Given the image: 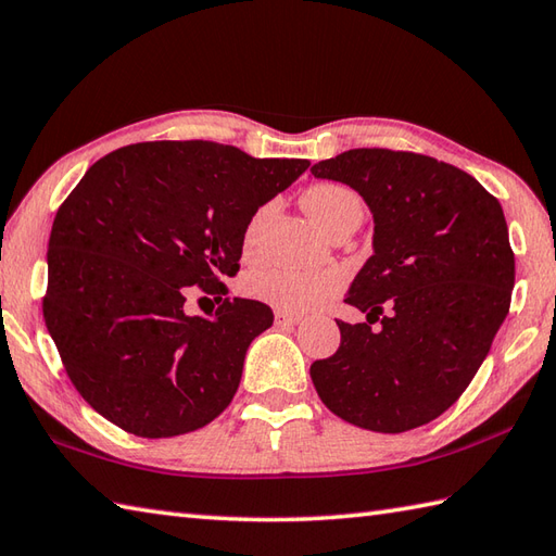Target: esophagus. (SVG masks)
Segmentation results:
<instances>
[{
  "label": "esophagus",
  "mask_w": 556,
  "mask_h": 556,
  "mask_svg": "<svg viewBox=\"0 0 556 556\" xmlns=\"http://www.w3.org/2000/svg\"><path fill=\"white\" fill-rule=\"evenodd\" d=\"M301 323V317L299 315H289V313H275V325L277 327H293V325H299Z\"/></svg>",
  "instance_id": "1"
}]
</instances>
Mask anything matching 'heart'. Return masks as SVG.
I'll list each match as a JSON object with an SVG mask.
<instances>
[{
    "mask_svg": "<svg viewBox=\"0 0 556 556\" xmlns=\"http://www.w3.org/2000/svg\"><path fill=\"white\" fill-rule=\"evenodd\" d=\"M303 205L308 215L327 229L351 212H363L361 198L351 191V188L341 184H315L303 195ZM271 203L260 207L251 217L243 233L245 251L255 245V236L260 224L267 217ZM344 285V277L337 269H287V267H265L255 269L243 279V291L248 296L267 303L269 308L279 313L299 315L308 313L315 305H320L325 299L334 296V293Z\"/></svg>",
    "mask_w": 556,
    "mask_h": 556,
    "instance_id": "obj_1",
    "label": "heart"
}]
</instances>
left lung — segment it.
Returning a JSON list of instances; mask_svg holds the SVG:
<instances>
[{
	"label": "left lung",
	"mask_w": 556,
	"mask_h": 556,
	"mask_svg": "<svg viewBox=\"0 0 556 556\" xmlns=\"http://www.w3.org/2000/svg\"><path fill=\"white\" fill-rule=\"evenodd\" d=\"M311 172L351 186L375 222L372 255L344 299L368 323L337 320L341 344L311 365L313 384L358 428H420L466 392L509 313L516 269L500 200L416 152L346 150Z\"/></svg>",
	"instance_id": "8db88e82"
}]
</instances>
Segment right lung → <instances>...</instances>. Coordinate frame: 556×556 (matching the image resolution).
Returning <instances> with one entry per match:
<instances>
[{"instance_id":"obj_1","label":"right lung","mask_w":556,"mask_h":556,"mask_svg":"<svg viewBox=\"0 0 556 556\" xmlns=\"http://www.w3.org/2000/svg\"><path fill=\"white\" fill-rule=\"evenodd\" d=\"M311 167L210 140H155L98 160L59 207L45 325L78 394L138 437L203 428L231 404L269 305L227 299L248 222ZM188 286L217 295L186 316Z\"/></svg>"}]
</instances>
